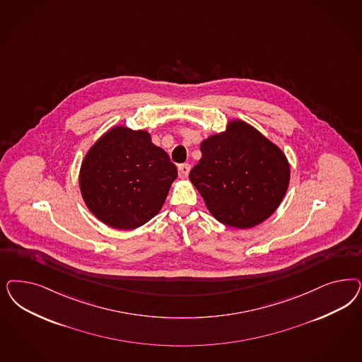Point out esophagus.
Returning a JSON list of instances; mask_svg holds the SVG:
<instances>
[{
  "label": "esophagus",
  "instance_id": "34e87169",
  "mask_svg": "<svg viewBox=\"0 0 362 362\" xmlns=\"http://www.w3.org/2000/svg\"><path fill=\"white\" fill-rule=\"evenodd\" d=\"M189 172H190V165L189 163H182V165L178 166V175H180V178H182V180L187 178Z\"/></svg>",
  "mask_w": 362,
  "mask_h": 362
}]
</instances>
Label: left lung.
<instances>
[{"mask_svg":"<svg viewBox=\"0 0 362 362\" xmlns=\"http://www.w3.org/2000/svg\"><path fill=\"white\" fill-rule=\"evenodd\" d=\"M202 157L189 180L210 214L228 228L250 229L280 206L291 165L280 148L243 119L199 144Z\"/></svg>","mask_w":362,"mask_h":362,"instance_id":"1","label":"left lung"}]
</instances>
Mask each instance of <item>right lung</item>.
Wrapping results in <instances>:
<instances>
[{
    "mask_svg": "<svg viewBox=\"0 0 362 362\" xmlns=\"http://www.w3.org/2000/svg\"><path fill=\"white\" fill-rule=\"evenodd\" d=\"M177 168L156 146L148 130L109 129L82 160L78 184L94 217L107 226L132 230L161 210Z\"/></svg>",
    "mask_w": 362,
    "mask_h": 362,
    "instance_id": "1",
    "label": "right lung"
}]
</instances>
